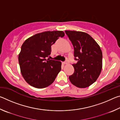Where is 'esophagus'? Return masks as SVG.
<instances>
[{"instance_id": "obj_1", "label": "esophagus", "mask_w": 120, "mask_h": 120, "mask_svg": "<svg viewBox=\"0 0 120 120\" xmlns=\"http://www.w3.org/2000/svg\"><path fill=\"white\" fill-rule=\"evenodd\" d=\"M69 63V60L68 58H67L66 60L64 62V64H68Z\"/></svg>"}]
</instances>
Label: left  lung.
I'll return each instance as SVG.
<instances>
[{"label":"left lung","instance_id":"1","mask_svg":"<svg viewBox=\"0 0 120 120\" xmlns=\"http://www.w3.org/2000/svg\"><path fill=\"white\" fill-rule=\"evenodd\" d=\"M74 46L75 71L69 77L79 88H86L96 82L102 68V52L98 44L86 33L65 31Z\"/></svg>","mask_w":120,"mask_h":120}]
</instances>
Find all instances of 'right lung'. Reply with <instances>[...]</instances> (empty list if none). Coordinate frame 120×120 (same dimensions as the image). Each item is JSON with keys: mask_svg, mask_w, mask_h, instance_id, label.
<instances>
[{"mask_svg": "<svg viewBox=\"0 0 120 120\" xmlns=\"http://www.w3.org/2000/svg\"><path fill=\"white\" fill-rule=\"evenodd\" d=\"M64 35L63 31H46L35 34L23 43L19 61L22 76L31 86L45 88L55 80L61 63L46 58L51 52V45Z\"/></svg>", "mask_w": 120, "mask_h": 120, "instance_id": "obj_1", "label": "right lung"}]
</instances>
